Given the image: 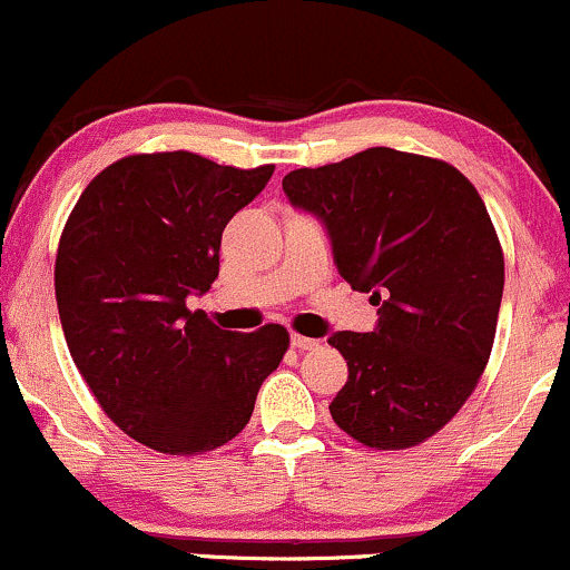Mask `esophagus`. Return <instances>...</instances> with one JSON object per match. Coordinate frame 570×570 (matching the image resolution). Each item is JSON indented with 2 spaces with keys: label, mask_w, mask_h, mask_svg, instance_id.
<instances>
[{
  "label": "esophagus",
  "mask_w": 570,
  "mask_h": 570,
  "mask_svg": "<svg viewBox=\"0 0 570 570\" xmlns=\"http://www.w3.org/2000/svg\"><path fill=\"white\" fill-rule=\"evenodd\" d=\"M292 346L299 348V352H314V348H318V341L316 337H305V335H292Z\"/></svg>",
  "instance_id": "obj_1"
}]
</instances>
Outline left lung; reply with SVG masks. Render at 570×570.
Here are the masks:
<instances>
[{"label": "left lung", "mask_w": 570, "mask_h": 570, "mask_svg": "<svg viewBox=\"0 0 570 570\" xmlns=\"http://www.w3.org/2000/svg\"><path fill=\"white\" fill-rule=\"evenodd\" d=\"M284 191L381 305L373 333L330 337L348 365L330 414L362 446H419L473 395L495 343L503 248L484 199L449 161L381 146L292 170Z\"/></svg>", "instance_id": "1"}]
</instances>
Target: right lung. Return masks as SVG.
Wrapping results in <instances>:
<instances>
[{
    "instance_id": "right-lung-1",
    "label": "right lung",
    "mask_w": 570,
    "mask_h": 570,
    "mask_svg": "<svg viewBox=\"0 0 570 570\" xmlns=\"http://www.w3.org/2000/svg\"><path fill=\"white\" fill-rule=\"evenodd\" d=\"M273 170L191 151L124 156L61 229L53 286L75 367L99 409L154 452L191 458L233 441L289 348L281 324L229 333L186 308L216 281L227 222Z\"/></svg>"
}]
</instances>
